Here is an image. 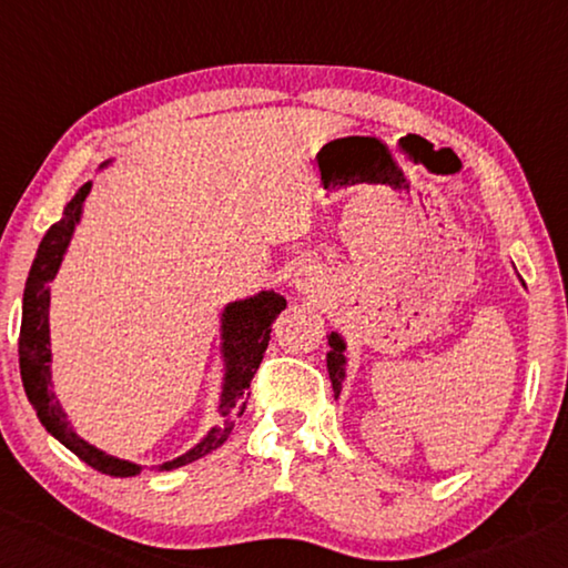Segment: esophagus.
Instances as JSON below:
<instances>
[{"label":"esophagus","instance_id":"1","mask_svg":"<svg viewBox=\"0 0 568 568\" xmlns=\"http://www.w3.org/2000/svg\"><path fill=\"white\" fill-rule=\"evenodd\" d=\"M292 286L302 294H320V290H322L320 272H316L314 266H306V264L296 266L294 276H292Z\"/></svg>","mask_w":568,"mask_h":568}]
</instances>
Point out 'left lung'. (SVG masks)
<instances>
[{"mask_svg": "<svg viewBox=\"0 0 568 568\" xmlns=\"http://www.w3.org/2000/svg\"><path fill=\"white\" fill-rule=\"evenodd\" d=\"M332 352L326 354V366H329V379L334 386V394L342 392V379H344V342L339 334L329 336Z\"/></svg>", "mask_w": 568, "mask_h": 568, "instance_id": "left-lung-1", "label": "left lung"}]
</instances>
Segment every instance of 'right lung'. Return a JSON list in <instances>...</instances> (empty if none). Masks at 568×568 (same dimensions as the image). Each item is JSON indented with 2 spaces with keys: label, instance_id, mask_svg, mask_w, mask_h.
I'll use <instances>...</instances> for the list:
<instances>
[{
  "label": "right lung",
  "instance_id": "1",
  "mask_svg": "<svg viewBox=\"0 0 568 568\" xmlns=\"http://www.w3.org/2000/svg\"><path fill=\"white\" fill-rule=\"evenodd\" d=\"M92 184H84L77 196L64 206V216L57 224L47 229L42 244L37 248L34 264L29 268L27 286H24V304H22V329H19V369H22V384L29 404L34 406L39 422L44 429L62 442L69 452L77 454L92 469L109 476H134L139 474L136 464L114 459L97 446L79 439L67 416L59 406L52 392V376H49V282L57 276V268L62 264L69 239H72L74 224L82 214V204ZM286 300L274 292H262L252 300L234 302L224 310L222 329H224V359H226V379L222 392V404L219 414L224 422L214 426L206 434L204 442H199L192 452L179 456L174 462H166L159 469H176V466L192 464L199 456L214 452L222 446L229 434L234 429V419L242 416L248 399V386H252L258 364L264 359V352L272 339V324L284 312Z\"/></svg>",
  "mask_w": 568,
  "mask_h": 568
}]
</instances>
